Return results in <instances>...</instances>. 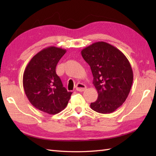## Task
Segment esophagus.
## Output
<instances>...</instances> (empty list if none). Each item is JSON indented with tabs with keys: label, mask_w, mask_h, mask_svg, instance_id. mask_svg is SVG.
Listing matches in <instances>:
<instances>
[{
	"label": "esophagus",
	"mask_w": 156,
	"mask_h": 156,
	"mask_svg": "<svg viewBox=\"0 0 156 156\" xmlns=\"http://www.w3.org/2000/svg\"><path fill=\"white\" fill-rule=\"evenodd\" d=\"M86 89H87V87H86V85H84V84H82V83L77 84V85H76V90L78 91H80V92H83L86 90Z\"/></svg>",
	"instance_id": "obj_1"
}]
</instances>
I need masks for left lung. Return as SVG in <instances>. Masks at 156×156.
I'll list each match as a JSON object with an SVG mask.
<instances>
[{"instance_id": "8db88e82", "label": "left lung", "mask_w": 156, "mask_h": 156, "mask_svg": "<svg viewBox=\"0 0 156 156\" xmlns=\"http://www.w3.org/2000/svg\"><path fill=\"white\" fill-rule=\"evenodd\" d=\"M93 75L98 98L92 102L94 111L108 114L120 107L127 99L133 83V74L126 56L113 45L95 42L81 51Z\"/></svg>"}]
</instances>
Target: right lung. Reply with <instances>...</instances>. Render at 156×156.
<instances>
[{"mask_svg":"<svg viewBox=\"0 0 156 156\" xmlns=\"http://www.w3.org/2000/svg\"><path fill=\"white\" fill-rule=\"evenodd\" d=\"M66 52L54 46L38 52L23 73V84L31 104L38 110L55 115L66 107L72 92H68L55 72L59 59Z\"/></svg>","mask_w":156,"mask_h":156,"instance_id":"add662e5","label":"right lung"}]
</instances>
